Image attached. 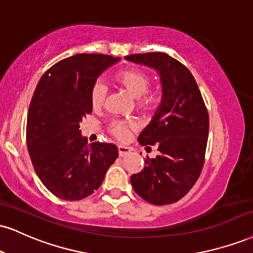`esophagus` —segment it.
Instances as JSON below:
<instances>
[{"label":"esophagus","mask_w":253,"mask_h":253,"mask_svg":"<svg viewBox=\"0 0 253 253\" xmlns=\"http://www.w3.org/2000/svg\"><path fill=\"white\" fill-rule=\"evenodd\" d=\"M118 151H119V156L120 157H125L127 156V154L130 153V148L127 147V146H123V145H119L118 146Z\"/></svg>","instance_id":"obj_1"}]
</instances>
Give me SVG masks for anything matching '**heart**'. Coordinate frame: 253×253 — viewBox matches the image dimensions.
Instances as JSON below:
<instances>
[{"label": "heart", "mask_w": 253, "mask_h": 253, "mask_svg": "<svg viewBox=\"0 0 253 253\" xmlns=\"http://www.w3.org/2000/svg\"><path fill=\"white\" fill-rule=\"evenodd\" d=\"M115 81L119 86L128 92L132 97L136 99V107L139 111L153 112L159 107L161 101V94L158 89L148 90L151 84V77L147 73L141 69L129 68L120 72L115 77ZM106 95H107V87L105 84L97 81L90 90V103L94 109L101 108L105 103ZM132 125L126 121L115 120L109 125L108 130L115 139L120 141H126L129 138Z\"/></svg>", "instance_id": "b5f03b06"}]
</instances>
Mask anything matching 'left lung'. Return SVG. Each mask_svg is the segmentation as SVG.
I'll return each mask as SVG.
<instances>
[{
    "instance_id": "obj_1",
    "label": "left lung",
    "mask_w": 253,
    "mask_h": 253,
    "mask_svg": "<svg viewBox=\"0 0 253 253\" xmlns=\"http://www.w3.org/2000/svg\"><path fill=\"white\" fill-rule=\"evenodd\" d=\"M156 69L163 97L153 119L139 135L159 156L145 159L141 172L130 176L138 196L153 205L178 202L202 173L209 136V113L192 73L166 53L133 54L125 57ZM151 148V147H150Z\"/></svg>"
}]
</instances>
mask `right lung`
<instances>
[{"instance_id": "1", "label": "right lung", "mask_w": 253, "mask_h": 253, "mask_svg": "<svg viewBox=\"0 0 253 253\" xmlns=\"http://www.w3.org/2000/svg\"><path fill=\"white\" fill-rule=\"evenodd\" d=\"M120 60L77 54L59 61L40 79L27 118V146L36 174L54 196L81 200L102 184L118 147L88 145L80 123L92 113L90 90L99 75Z\"/></svg>"}]
</instances>
